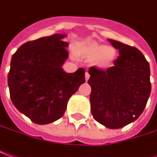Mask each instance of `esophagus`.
<instances>
[{"mask_svg":"<svg viewBox=\"0 0 157 157\" xmlns=\"http://www.w3.org/2000/svg\"><path fill=\"white\" fill-rule=\"evenodd\" d=\"M89 78H90V74L88 73V72H85V80L87 81L88 79H89Z\"/></svg>","mask_w":157,"mask_h":157,"instance_id":"1","label":"esophagus"}]
</instances>
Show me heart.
<instances>
[{
  "mask_svg": "<svg viewBox=\"0 0 157 157\" xmlns=\"http://www.w3.org/2000/svg\"><path fill=\"white\" fill-rule=\"evenodd\" d=\"M75 53L78 56L87 60H97V63L101 67L109 66L116 56V50L113 47L94 42L81 43L78 45Z\"/></svg>",
  "mask_w": 157,
  "mask_h": 157,
  "instance_id": "b5f03b06",
  "label": "heart"
}]
</instances>
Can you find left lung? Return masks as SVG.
Listing matches in <instances>:
<instances>
[{"mask_svg": "<svg viewBox=\"0 0 157 157\" xmlns=\"http://www.w3.org/2000/svg\"><path fill=\"white\" fill-rule=\"evenodd\" d=\"M120 56L106 71L90 67V110L94 119L109 129L136 121L151 95L150 65L137 48L108 39Z\"/></svg>", "mask_w": 157, "mask_h": 157, "instance_id": "8db88e82", "label": "left lung"}]
</instances>
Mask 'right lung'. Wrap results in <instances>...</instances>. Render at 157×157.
<instances>
[{
  "label": "right lung",
  "instance_id": "1",
  "mask_svg": "<svg viewBox=\"0 0 157 157\" xmlns=\"http://www.w3.org/2000/svg\"><path fill=\"white\" fill-rule=\"evenodd\" d=\"M54 34L21 45L12 56L7 83L11 100L19 112L38 125L62 117L68 100L85 82V69L67 73L62 66L67 60L63 39Z\"/></svg>",
  "mask_w": 157,
  "mask_h": 157
}]
</instances>
